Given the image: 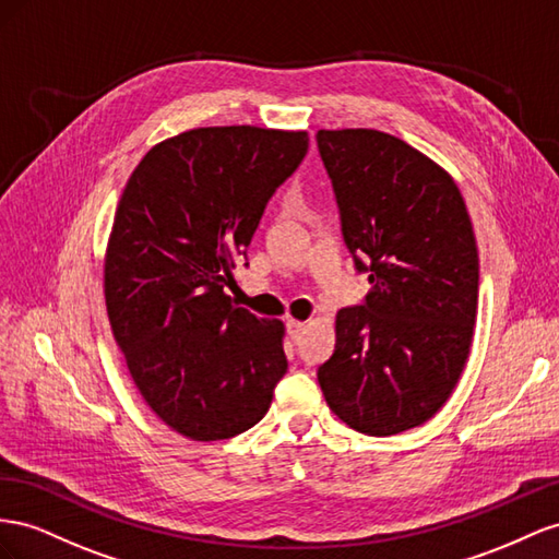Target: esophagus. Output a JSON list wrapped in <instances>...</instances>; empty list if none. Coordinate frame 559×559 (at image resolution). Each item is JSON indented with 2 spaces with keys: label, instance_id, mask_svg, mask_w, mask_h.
Returning a JSON list of instances; mask_svg holds the SVG:
<instances>
[{
  "label": "esophagus",
  "instance_id": "esophagus-1",
  "mask_svg": "<svg viewBox=\"0 0 559 559\" xmlns=\"http://www.w3.org/2000/svg\"><path fill=\"white\" fill-rule=\"evenodd\" d=\"M285 325H288V334H290V337L293 340H297L299 337V334H301V330H305V321H295V318H290V321L288 323H285Z\"/></svg>",
  "mask_w": 559,
  "mask_h": 559
}]
</instances>
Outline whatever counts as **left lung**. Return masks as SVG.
<instances>
[{
	"label": "left lung",
	"instance_id": "left-lung-1",
	"mask_svg": "<svg viewBox=\"0 0 559 559\" xmlns=\"http://www.w3.org/2000/svg\"><path fill=\"white\" fill-rule=\"evenodd\" d=\"M342 236L372 290L337 311L318 368L330 409L358 433L395 436L448 403L471 354L480 264L448 170L372 129L318 131Z\"/></svg>",
	"mask_w": 559,
	"mask_h": 559
}]
</instances>
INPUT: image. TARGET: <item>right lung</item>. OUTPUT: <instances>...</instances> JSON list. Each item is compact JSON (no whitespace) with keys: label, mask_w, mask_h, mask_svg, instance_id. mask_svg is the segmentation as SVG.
Segmentation results:
<instances>
[{"label":"right lung","mask_w":559,"mask_h":559,"mask_svg":"<svg viewBox=\"0 0 559 559\" xmlns=\"http://www.w3.org/2000/svg\"><path fill=\"white\" fill-rule=\"evenodd\" d=\"M307 150V131L209 126L158 142L126 182L105 254L109 325L140 395L189 440L252 428L288 372L283 323L225 288Z\"/></svg>","instance_id":"obj_1"}]
</instances>
